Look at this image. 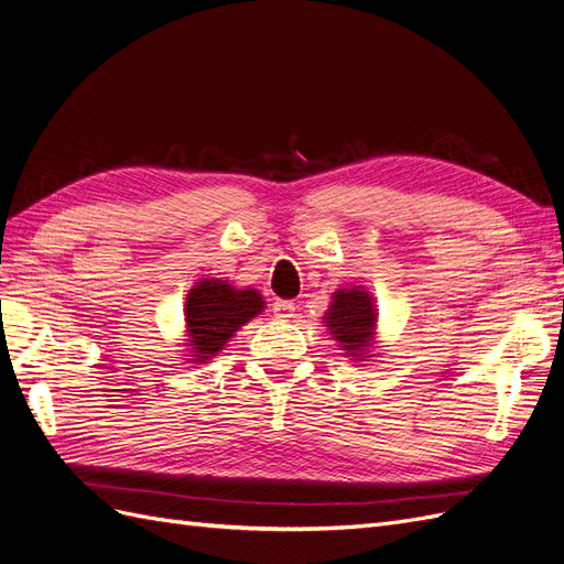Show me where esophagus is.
<instances>
[{
	"mask_svg": "<svg viewBox=\"0 0 564 564\" xmlns=\"http://www.w3.org/2000/svg\"><path fill=\"white\" fill-rule=\"evenodd\" d=\"M294 311H296L294 301H282V299H278L275 303H272V313H275V317H280V319L294 317Z\"/></svg>",
	"mask_w": 564,
	"mask_h": 564,
	"instance_id": "1",
	"label": "esophagus"
}]
</instances>
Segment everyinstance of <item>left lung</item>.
<instances>
[{
    "label": "left lung",
    "instance_id": "left-lung-1",
    "mask_svg": "<svg viewBox=\"0 0 564 564\" xmlns=\"http://www.w3.org/2000/svg\"><path fill=\"white\" fill-rule=\"evenodd\" d=\"M377 308L373 299L362 286L338 289L332 296V305L324 315V327L350 357H367L371 348L373 329H377Z\"/></svg>",
    "mask_w": 564,
    "mask_h": 564
}]
</instances>
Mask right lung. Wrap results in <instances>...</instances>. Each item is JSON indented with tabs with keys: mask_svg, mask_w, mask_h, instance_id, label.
I'll return each instance as SVG.
<instances>
[{
	"mask_svg": "<svg viewBox=\"0 0 564 564\" xmlns=\"http://www.w3.org/2000/svg\"><path fill=\"white\" fill-rule=\"evenodd\" d=\"M256 289H235L228 280L204 278L185 299V336L191 357L204 365L224 350L235 332L259 315L265 305Z\"/></svg>",
	"mask_w": 564,
	"mask_h": 564,
	"instance_id": "right-lung-1",
	"label": "right lung"
}]
</instances>
